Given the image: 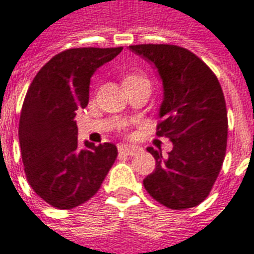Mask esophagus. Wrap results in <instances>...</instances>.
Instances as JSON below:
<instances>
[{
	"label": "esophagus",
	"instance_id": "1",
	"mask_svg": "<svg viewBox=\"0 0 254 254\" xmlns=\"http://www.w3.org/2000/svg\"><path fill=\"white\" fill-rule=\"evenodd\" d=\"M138 147L136 145H129V144H120L118 145V151L121 152V154L125 155H134L138 151Z\"/></svg>",
	"mask_w": 254,
	"mask_h": 254
}]
</instances>
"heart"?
I'll return each mask as SVG.
<instances>
[{"mask_svg": "<svg viewBox=\"0 0 254 254\" xmlns=\"http://www.w3.org/2000/svg\"><path fill=\"white\" fill-rule=\"evenodd\" d=\"M137 78H144V77L143 76H140V74H136V73H129V74H127V76L124 77V83L132 81V80H137Z\"/></svg>", "mask_w": 254, "mask_h": 254, "instance_id": "1", "label": "heart"}]
</instances>
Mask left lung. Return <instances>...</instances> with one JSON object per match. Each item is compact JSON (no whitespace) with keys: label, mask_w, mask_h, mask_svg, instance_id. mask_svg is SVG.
Returning <instances> with one entry per match:
<instances>
[{"label":"left lung","mask_w":254,"mask_h":254,"mask_svg":"<svg viewBox=\"0 0 254 254\" xmlns=\"http://www.w3.org/2000/svg\"><path fill=\"white\" fill-rule=\"evenodd\" d=\"M130 50L158 69L165 98L156 134L173 149L147 151L156 167L143 181L149 196L170 209L198 205L209 194L227 147V109L218 77L207 64L176 45H133Z\"/></svg>","instance_id":"8db88e82"}]
</instances>
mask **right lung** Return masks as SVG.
<instances>
[{"instance_id": "obj_1", "label": "right lung", "mask_w": 254, "mask_h": 254, "mask_svg": "<svg viewBox=\"0 0 254 254\" xmlns=\"http://www.w3.org/2000/svg\"><path fill=\"white\" fill-rule=\"evenodd\" d=\"M122 47H78L60 53L32 80L21 107L19 140L27 181L58 209L83 204L117 159L116 144L77 143L76 113L88 105L91 76Z\"/></svg>"}]
</instances>
